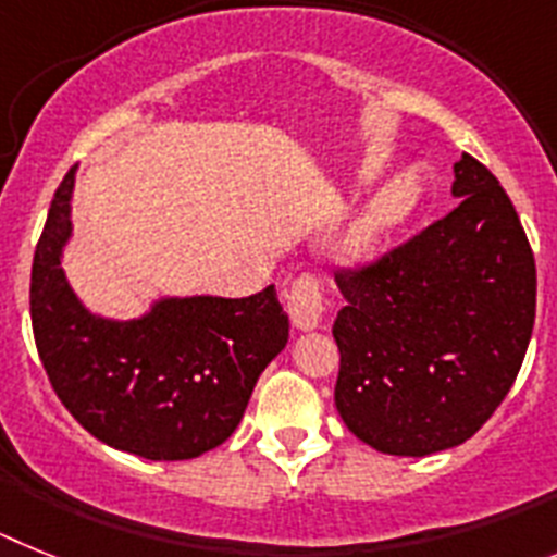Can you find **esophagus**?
I'll use <instances>...</instances> for the list:
<instances>
[{"mask_svg": "<svg viewBox=\"0 0 557 557\" xmlns=\"http://www.w3.org/2000/svg\"><path fill=\"white\" fill-rule=\"evenodd\" d=\"M285 302H288V313L297 331H313L322 322V311H325V297H322V285L317 277L306 274L285 292Z\"/></svg>", "mask_w": 557, "mask_h": 557, "instance_id": "esophagus-1", "label": "esophagus"}]
</instances>
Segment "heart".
<instances>
[{
    "mask_svg": "<svg viewBox=\"0 0 557 557\" xmlns=\"http://www.w3.org/2000/svg\"><path fill=\"white\" fill-rule=\"evenodd\" d=\"M423 190L425 185L418 168H404L372 193L347 235V251L352 258H364L375 251L393 232L412 219L423 201Z\"/></svg>",
    "mask_w": 557,
    "mask_h": 557,
    "instance_id": "1",
    "label": "heart"
}]
</instances>
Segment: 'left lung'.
Here are the masks:
<instances>
[{
	"label": "left lung",
	"mask_w": 557,
	"mask_h": 557,
	"mask_svg": "<svg viewBox=\"0 0 557 557\" xmlns=\"http://www.w3.org/2000/svg\"><path fill=\"white\" fill-rule=\"evenodd\" d=\"M446 219L338 272L336 409L361 443L429 457L466 443L510 393L535 322V258L485 164H454Z\"/></svg>",
	"instance_id": "8db88e82"
}]
</instances>
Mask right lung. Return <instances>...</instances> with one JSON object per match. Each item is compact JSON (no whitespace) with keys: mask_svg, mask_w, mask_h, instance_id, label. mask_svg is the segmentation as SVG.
Instances as JSON below:
<instances>
[{"mask_svg":"<svg viewBox=\"0 0 557 557\" xmlns=\"http://www.w3.org/2000/svg\"><path fill=\"white\" fill-rule=\"evenodd\" d=\"M75 171L58 185L30 274L33 336L52 389L117 451L201 457L238 429L260 372L288 342L277 292L162 297L137 319L91 313L61 269Z\"/></svg>","mask_w":557,"mask_h":557,"instance_id":"right-lung-1","label":"right lung"}]
</instances>
